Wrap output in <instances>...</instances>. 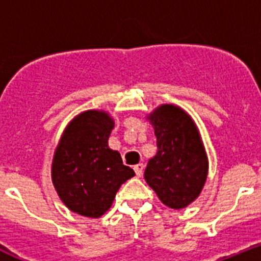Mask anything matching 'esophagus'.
I'll list each match as a JSON object with an SVG mask.
<instances>
[{
    "label": "esophagus",
    "instance_id": "esophagus-1",
    "mask_svg": "<svg viewBox=\"0 0 261 261\" xmlns=\"http://www.w3.org/2000/svg\"><path fill=\"white\" fill-rule=\"evenodd\" d=\"M133 170H135L137 176H141L142 172H144V165H142V163H138V165H136L135 167H133Z\"/></svg>",
    "mask_w": 261,
    "mask_h": 261
}]
</instances>
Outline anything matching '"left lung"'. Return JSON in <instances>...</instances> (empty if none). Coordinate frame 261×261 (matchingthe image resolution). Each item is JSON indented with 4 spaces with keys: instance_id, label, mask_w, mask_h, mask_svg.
<instances>
[{
    "instance_id": "1",
    "label": "left lung",
    "mask_w": 261,
    "mask_h": 261,
    "mask_svg": "<svg viewBox=\"0 0 261 261\" xmlns=\"http://www.w3.org/2000/svg\"><path fill=\"white\" fill-rule=\"evenodd\" d=\"M156 154L145 168V180L172 209L186 208L200 195L208 175V158L199 130L176 106L163 105L149 116Z\"/></svg>"
}]
</instances>
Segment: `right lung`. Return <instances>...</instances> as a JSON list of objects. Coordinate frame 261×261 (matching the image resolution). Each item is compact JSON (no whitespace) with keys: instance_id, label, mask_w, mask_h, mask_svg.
I'll use <instances>...</instances> for the list:
<instances>
[{"instance_id":"obj_1","label":"right lung","mask_w":261,"mask_h":261,"mask_svg":"<svg viewBox=\"0 0 261 261\" xmlns=\"http://www.w3.org/2000/svg\"><path fill=\"white\" fill-rule=\"evenodd\" d=\"M112 128L108 114L86 111L66 126L53 156V186L62 202L81 216H103L120 186L135 176L119 151L108 147Z\"/></svg>"}]
</instances>
